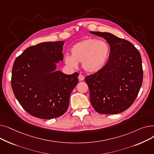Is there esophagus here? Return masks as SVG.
Here are the masks:
<instances>
[{"mask_svg":"<svg viewBox=\"0 0 154 154\" xmlns=\"http://www.w3.org/2000/svg\"><path fill=\"white\" fill-rule=\"evenodd\" d=\"M84 76L83 75H82V74H79V77H78V79H79V80H80V81H82V80H84Z\"/></svg>","mask_w":154,"mask_h":154,"instance_id":"1","label":"esophagus"}]
</instances>
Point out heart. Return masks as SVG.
<instances>
[{
  "label": "heart",
  "mask_w": 154,
  "mask_h": 154,
  "mask_svg": "<svg viewBox=\"0 0 154 154\" xmlns=\"http://www.w3.org/2000/svg\"><path fill=\"white\" fill-rule=\"evenodd\" d=\"M70 55L65 57V63L71 67H77L82 63L87 72L95 73L106 66L110 55V47L103 40L87 38L75 43L70 48Z\"/></svg>",
  "instance_id": "b5f03b06"
}]
</instances>
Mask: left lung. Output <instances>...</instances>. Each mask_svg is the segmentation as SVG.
<instances>
[{"mask_svg": "<svg viewBox=\"0 0 154 154\" xmlns=\"http://www.w3.org/2000/svg\"><path fill=\"white\" fill-rule=\"evenodd\" d=\"M90 32L106 39L110 47L105 67L85 79L91 104L99 114H119L132 106L139 92L143 80L140 54L128 40L108 32Z\"/></svg>", "mask_w": 154, "mask_h": 154, "instance_id": "left-lung-1", "label": "left lung"}]
</instances>
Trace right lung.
<instances>
[{
  "instance_id": "1",
  "label": "right lung",
  "mask_w": 154,
  "mask_h": 154,
  "mask_svg": "<svg viewBox=\"0 0 154 154\" xmlns=\"http://www.w3.org/2000/svg\"><path fill=\"white\" fill-rule=\"evenodd\" d=\"M62 41L42 42L23 51L14 61L11 85L22 108L42 119L62 116L68 109L70 95L78 83L79 74L55 71L63 59Z\"/></svg>"
}]
</instances>
